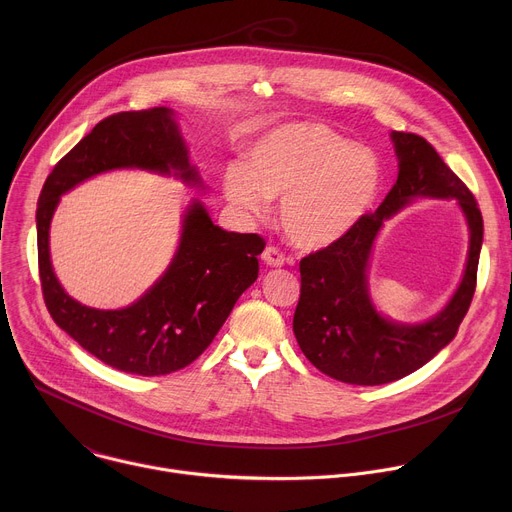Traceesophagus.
<instances>
[{"mask_svg": "<svg viewBox=\"0 0 512 512\" xmlns=\"http://www.w3.org/2000/svg\"><path fill=\"white\" fill-rule=\"evenodd\" d=\"M261 259H263V263L269 265V267H281V265L285 263L283 253H281L279 249H275V247H267V249L263 251Z\"/></svg>", "mask_w": 512, "mask_h": 512, "instance_id": "34e87169", "label": "esophagus"}]
</instances>
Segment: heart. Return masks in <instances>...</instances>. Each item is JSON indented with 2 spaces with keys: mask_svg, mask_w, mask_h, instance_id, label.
Masks as SVG:
<instances>
[{
  "mask_svg": "<svg viewBox=\"0 0 512 512\" xmlns=\"http://www.w3.org/2000/svg\"><path fill=\"white\" fill-rule=\"evenodd\" d=\"M377 156L320 123H287L267 131L249 150V168L223 172V194L249 216H263L279 200V225L289 243L306 251L346 239L381 192Z\"/></svg>",
  "mask_w": 512,
  "mask_h": 512,
  "instance_id": "b5f03b06",
  "label": "heart"
}]
</instances>
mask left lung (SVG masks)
I'll return each instance as SVG.
<instances>
[{
  "mask_svg": "<svg viewBox=\"0 0 512 512\" xmlns=\"http://www.w3.org/2000/svg\"><path fill=\"white\" fill-rule=\"evenodd\" d=\"M397 182L375 214L340 243L300 261L302 294L294 334L306 358L324 375L348 385H385L411 375L448 346L470 308L482 249V214L466 184L431 145L415 135L391 131ZM456 199L471 233L463 279L447 306L421 323L385 317L372 302L368 267L384 223L415 199Z\"/></svg>",
  "mask_w": 512,
  "mask_h": 512,
  "instance_id": "8db88e82",
  "label": "left lung"
}]
</instances>
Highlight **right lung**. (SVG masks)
Listing matches in <instances>:
<instances>
[{"mask_svg": "<svg viewBox=\"0 0 512 512\" xmlns=\"http://www.w3.org/2000/svg\"><path fill=\"white\" fill-rule=\"evenodd\" d=\"M113 170L174 176L206 190L190 164L176 111L156 107L117 113L93 127L50 172L36 210L38 265L44 302L54 322L109 367L156 377L196 360L259 273V235L229 233L212 223L202 200L182 210L180 239L166 271L129 306L99 310L70 298L50 259V225L60 196Z\"/></svg>", "mask_w": 512, "mask_h": 512, "instance_id": "right-lung-1", "label": "right lung"}]
</instances>
